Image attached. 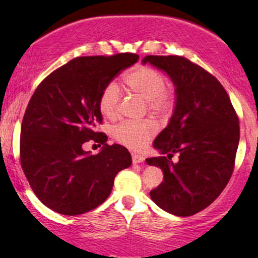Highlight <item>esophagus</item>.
I'll return each instance as SVG.
<instances>
[{"label":"esophagus","mask_w":258,"mask_h":258,"mask_svg":"<svg viewBox=\"0 0 258 258\" xmlns=\"http://www.w3.org/2000/svg\"><path fill=\"white\" fill-rule=\"evenodd\" d=\"M132 157H133L134 163H142V162L144 161V157L142 156V155H139V154H133Z\"/></svg>","instance_id":"obj_1"}]
</instances>
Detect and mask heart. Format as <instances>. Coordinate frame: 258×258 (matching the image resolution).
<instances>
[{"label": "heart", "instance_id": "obj_1", "mask_svg": "<svg viewBox=\"0 0 258 258\" xmlns=\"http://www.w3.org/2000/svg\"><path fill=\"white\" fill-rule=\"evenodd\" d=\"M124 82L132 93L139 95L147 101L151 111L162 116L170 115L175 108V96L169 90L168 80L158 70L148 66H141L129 72ZM122 102V91L117 83L110 82L103 88L98 100V108L107 118H116L119 114ZM157 126L151 119L144 121H123L112 129V135L119 143L142 149L155 135Z\"/></svg>", "mask_w": 258, "mask_h": 258}]
</instances>
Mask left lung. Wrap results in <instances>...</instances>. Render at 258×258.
<instances>
[{"label": "left lung", "instance_id": "obj_1", "mask_svg": "<svg viewBox=\"0 0 258 258\" xmlns=\"http://www.w3.org/2000/svg\"><path fill=\"white\" fill-rule=\"evenodd\" d=\"M176 87L174 115L154 147L165 156L148 158L163 182L150 191L158 207L176 216H192L209 207L227 186L235 167L239 121L216 77L183 56H146ZM178 153L179 162L170 161Z\"/></svg>", "mask_w": 258, "mask_h": 258}]
</instances>
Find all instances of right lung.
I'll list each match as a JSON object with an SVG mask.
<instances>
[{"instance_id":"right-lung-1","label":"right lung","mask_w":258,"mask_h":258,"mask_svg":"<svg viewBox=\"0 0 258 258\" xmlns=\"http://www.w3.org/2000/svg\"><path fill=\"white\" fill-rule=\"evenodd\" d=\"M139 55L81 56L45 77L35 90L21 125L20 162L29 184L44 206L62 215H81L110 195L116 175L132 165L119 144L108 146L98 100L103 88ZM104 144L97 155L83 143Z\"/></svg>"}]
</instances>
